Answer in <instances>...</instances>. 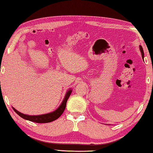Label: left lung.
<instances>
[{"instance_id": "8db88e82", "label": "left lung", "mask_w": 153, "mask_h": 153, "mask_svg": "<svg viewBox=\"0 0 153 153\" xmlns=\"http://www.w3.org/2000/svg\"><path fill=\"white\" fill-rule=\"evenodd\" d=\"M139 50H140V52L141 53V56H142V59L143 60V58H144V53H143V48L141 47V45H139Z\"/></svg>"}]
</instances>
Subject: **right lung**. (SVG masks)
<instances>
[{
    "instance_id": "obj_1",
    "label": "right lung",
    "mask_w": 153,
    "mask_h": 153,
    "mask_svg": "<svg viewBox=\"0 0 153 153\" xmlns=\"http://www.w3.org/2000/svg\"><path fill=\"white\" fill-rule=\"evenodd\" d=\"M72 92V89H69L66 92L65 96L64 97L63 101L61 103V105H59V107L57 108L56 110H55L54 111L49 112V113L44 114H40V115H28V114H25L23 113H21L19 111H18L17 110L15 109L14 108H13V110H14L16 114L19 115L20 117H22V118L24 119H26V120L33 121V122L36 123H49L52 122V121L56 120L59 118L61 115L63 114L64 110L65 109L66 107V103H67V101L68 98H69L70 94Z\"/></svg>"
}]
</instances>
